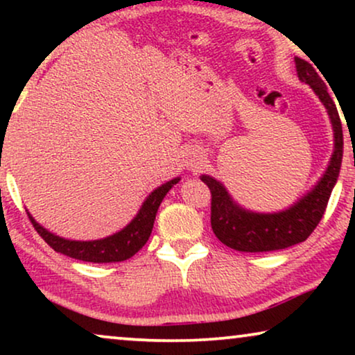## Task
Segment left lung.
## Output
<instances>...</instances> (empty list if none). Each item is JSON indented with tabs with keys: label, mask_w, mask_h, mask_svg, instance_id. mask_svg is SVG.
Returning a JSON list of instances; mask_svg holds the SVG:
<instances>
[{
	"label": "left lung",
	"mask_w": 355,
	"mask_h": 355,
	"mask_svg": "<svg viewBox=\"0 0 355 355\" xmlns=\"http://www.w3.org/2000/svg\"><path fill=\"white\" fill-rule=\"evenodd\" d=\"M294 61L299 79L312 87L331 119L334 132L331 159L317 186L288 210L278 213L244 210L232 200L220 181L203 174L200 179L211 192V230L223 244L234 250L271 252L304 242L318 226L338 181L343 162V125L336 105L313 66L300 58H295Z\"/></svg>",
	"instance_id": "8db88e82"
}]
</instances>
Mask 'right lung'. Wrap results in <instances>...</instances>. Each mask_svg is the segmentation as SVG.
<instances>
[{
	"label": "right lung",
	"mask_w": 355,
	"mask_h": 355,
	"mask_svg": "<svg viewBox=\"0 0 355 355\" xmlns=\"http://www.w3.org/2000/svg\"><path fill=\"white\" fill-rule=\"evenodd\" d=\"M179 182V178H174L163 186L155 189L140 207V210L128 226L123 227L113 236L105 237L98 241H69L55 236L46 231L45 227L38 225L33 216L27 211L35 231L43 237V241L51 247L53 250L60 252L71 259L92 261V263H113V261H124L137 254L142 247L147 244L150 234H152L155 216H157L159 203L169 192L174 184Z\"/></svg>",
	"instance_id": "1"
}]
</instances>
